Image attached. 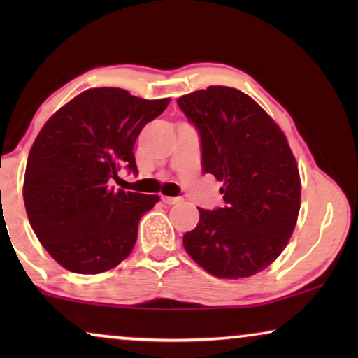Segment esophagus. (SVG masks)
<instances>
[{
	"instance_id": "esophagus-1",
	"label": "esophagus",
	"mask_w": 358,
	"mask_h": 358,
	"mask_svg": "<svg viewBox=\"0 0 358 358\" xmlns=\"http://www.w3.org/2000/svg\"><path fill=\"white\" fill-rule=\"evenodd\" d=\"M161 200H163L166 205H174V203L182 202V197H166V195H163V197H161Z\"/></svg>"
}]
</instances>
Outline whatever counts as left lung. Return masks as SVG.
<instances>
[{"label": "left lung", "mask_w": 358, "mask_h": 358, "mask_svg": "<svg viewBox=\"0 0 358 358\" xmlns=\"http://www.w3.org/2000/svg\"><path fill=\"white\" fill-rule=\"evenodd\" d=\"M202 146V169L222 180L224 207L199 208L185 251L218 278L261 272L280 256L300 212V174L283 131L239 90L208 86L178 99Z\"/></svg>", "instance_id": "8db88e82"}]
</instances>
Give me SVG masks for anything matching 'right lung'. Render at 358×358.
<instances>
[{"label":"right lung","instance_id":"add662e5","mask_svg":"<svg viewBox=\"0 0 358 358\" xmlns=\"http://www.w3.org/2000/svg\"><path fill=\"white\" fill-rule=\"evenodd\" d=\"M169 99L92 87L43 125L27 158L24 205L48 254L75 273L115 267L135 246L138 222L158 195L115 190L122 168L138 174L134 145Z\"/></svg>","mask_w":358,"mask_h":358}]
</instances>
